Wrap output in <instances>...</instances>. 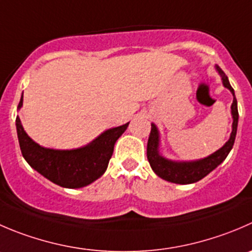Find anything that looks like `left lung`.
Returning <instances> with one entry per match:
<instances>
[{
  "label": "left lung",
  "instance_id": "1",
  "mask_svg": "<svg viewBox=\"0 0 252 252\" xmlns=\"http://www.w3.org/2000/svg\"><path fill=\"white\" fill-rule=\"evenodd\" d=\"M217 70L220 74L221 80H223V85L226 89L230 90L233 94L234 99L233 104H231V114H233V131H231L230 139L225 143V145L214 154H212L208 158H203L199 161H192V162H175V161L167 160V158H162L158 154V129L154 124H151V131L149 135L148 140V149H146V155H148L149 163H150L151 168L154 172L158 176V177L163 178V180L168 181V182L180 183V185H188V183H194L197 181L202 180L206 177L211 171H213L219 163L223 162L228 154L230 153L231 148L234 145L236 136V130H238V102H236L235 94H234L233 87L229 84L228 76L224 74L223 70L219 66H217Z\"/></svg>",
  "mask_w": 252,
  "mask_h": 252
}]
</instances>
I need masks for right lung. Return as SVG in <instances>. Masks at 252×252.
Segmentation results:
<instances>
[{"label": "right lung", "mask_w": 252, "mask_h": 252, "mask_svg": "<svg viewBox=\"0 0 252 252\" xmlns=\"http://www.w3.org/2000/svg\"><path fill=\"white\" fill-rule=\"evenodd\" d=\"M23 103V94L18 108ZM128 124L104 131L89 145L74 150H54L34 143L17 117L16 126L19 146L27 162L51 182L65 188H80L101 177L107 170L114 144L126 131Z\"/></svg>", "instance_id": "1"}]
</instances>
